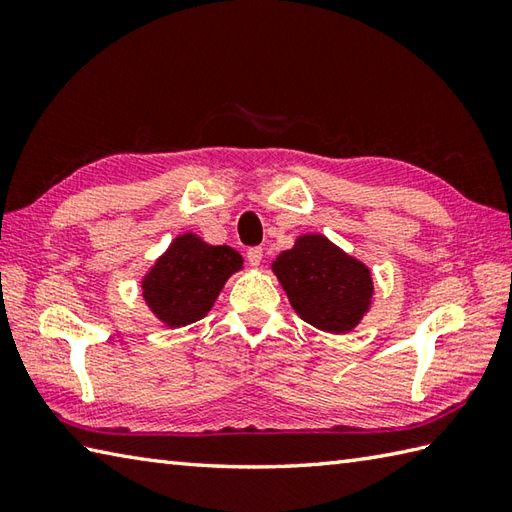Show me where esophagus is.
Wrapping results in <instances>:
<instances>
[{
  "mask_svg": "<svg viewBox=\"0 0 512 512\" xmlns=\"http://www.w3.org/2000/svg\"><path fill=\"white\" fill-rule=\"evenodd\" d=\"M262 257H264L262 246H250V248L246 250V259H248L250 266H259V264H262Z\"/></svg>",
  "mask_w": 512,
  "mask_h": 512,
  "instance_id": "obj_1",
  "label": "esophagus"
}]
</instances>
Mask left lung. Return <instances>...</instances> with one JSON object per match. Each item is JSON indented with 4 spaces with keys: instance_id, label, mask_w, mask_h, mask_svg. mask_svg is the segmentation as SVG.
<instances>
[{
    "instance_id": "obj_1",
    "label": "left lung",
    "mask_w": 512,
    "mask_h": 512,
    "mask_svg": "<svg viewBox=\"0 0 512 512\" xmlns=\"http://www.w3.org/2000/svg\"><path fill=\"white\" fill-rule=\"evenodd\" d=\"M292 308L325 332H350L372 301V275L323 235H303L273 264Z\"/></svg>"
}]
</instances>
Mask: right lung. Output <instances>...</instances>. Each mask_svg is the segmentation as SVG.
<instances>
[{
    "mask_svg": "<svg viewBox=\"0 0 512 512\" xmlns=\"http://www.w3.org/2000/svg\"><path fill=\"white\" fill-rule=\"evenodd\" d=\"M244 259L228 246H211L193 233L176 237L143 279L147 306L169 328L200 321L211 310L226 279Z\"/></svg>",
    "mask_w": 512,
    "mask_h": 512,
    "instance_id": "1",
    "label": "right lung"
}]
</instances>
